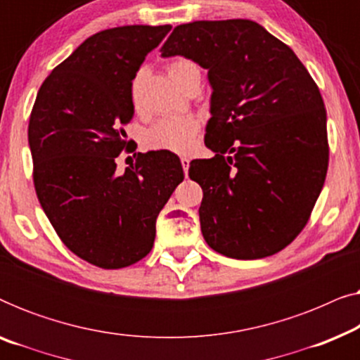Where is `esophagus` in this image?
<instances>
[{
  "instance_id": "34e87169",
  "label": "esophagus",
  "mask_w": 360,
  "mask_h": 360,
  "mask_svg": "<svg viewBox=\"0 0 360 360\" xmlns=\"http://www.w3.org/2000/svg\"><path fill=\"white\" fill-rule=\"evenodd\" d=\"M180 164H181V167H184V172L186 174V172H188V169H190V159H186V157H181Z\"/></svg>"
}]
</instances>
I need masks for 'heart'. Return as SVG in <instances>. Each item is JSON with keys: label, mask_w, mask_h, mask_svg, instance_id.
<instances>
[{"label": "heart", "mask_w": 360, "mask_h": 360, "mask_svg": "<svg viewBox=\"0 0 360 360\" xmlns=\"http://www.w3.org/2000/svg\"><path fill=\"white\" fill-rule=\"evenodd\" d=\"M196 68L190 60L172 62L167 70L172 80L176 85L184 82V78L190 70ZM132 105L139 108V78L132 83ZM200 129V121L195 116H176L162 117L154 122L146 132V144L152 149L170 150V152H186L193 146V139Z\"/></svg>", "instance_id": "1"}]
</instances>
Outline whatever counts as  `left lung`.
<instances>
[{"instance_id":"8db88e82","label":"left lung","mask_w":360,"mask_h":360,"mask_svg":"<svg viewBox=\"0 0 360 360\" xmlns=\"http://www.w3.org/2000/svg\"><path fill=\"white\" fill-rule=\"evenodd\" d=\"M160 51L200 63L213 88L205 144L214 157L188 169L203 188L206 244L240 260L277 254L302 233L326 179L316 83L287 44L249 19L181 24Z\"/></svg>"}]
</instances>
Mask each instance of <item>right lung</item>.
I'll return each mask as SVG.
<instances>
[{
    "instance_id": "right-lung-1",
    "label": "right lung",
    "mask_w": 360,
    "mask_h": 360,
    "mask_svg": "<svg viewBox=\"0 0 360 360\" xmlns=\"http://www.w3.org/2000/svg\"><path fill=\"white\" fill-rule=\"evenodd\" d=\"M172 26H122L93 34L39 88L29 120L34 186L62 243L101 269H122L150 252L155 221L184 180L170 150L137 152L116 172L134 141L132 80Z\"/></svg>"
}]
</instances>
